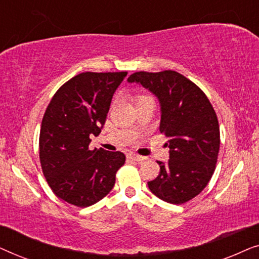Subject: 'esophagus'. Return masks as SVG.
<instances>
[{"label": "esophagus", "mask_w": 259, "mask_h": 259, "mask_svg": "<svg viewBox=\"0 0 259 259\" xmlns=\"http://www.w3.org/2000/svg\"><path fill=\"white\" fill-rule=\"evenodd\" d=\"M127 158L128 159H131V160H134V161H143V160H145V157H141V155H138V154H128L127 155Z\"/></svg>", "instance_id": "esophagus-1"}]
</instances>
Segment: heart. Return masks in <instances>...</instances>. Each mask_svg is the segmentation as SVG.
Returning <instances> with one entry per match:
<instances>
[{"label": "heart", "mask_w": 259, "mask_h": 259, "mask_svg": "<svg viewBox=\"0 0 259 259\" xmlns=\"http://www.w3.org/2000/svg\"><path fill=\"white\" fill-rule=\"evenodd\" d=\"M140 98H143V97H139V98H138V99H140Z\"/></svg>", "instance_id": "obj_1"}]
</instances>
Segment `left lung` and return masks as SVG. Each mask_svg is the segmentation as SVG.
<instances>
[{
  "label": "left lung",
  "mask_w": 259,
  "mask_h": 259,
  "mask_svg": "<svg viewBox=\"0 0 259 259\" xmlns=\"http://www.w3.org/2000/svg\"><path fill=\"white\" fill-rule=\"evenodd\" d=\"M158 98L160 133L168 138V161H157L160 173L147 183L161 200L184 204L210 182L217 162L221 136L215 112L197 84L175 70L137 72L127 79Z\"/></svg>",
  "instance_id": "8db88e82"
}]
</instances>
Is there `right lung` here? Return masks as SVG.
<instances>
[{
  "label": "right lung",
  "mask_w": 259,
  "mask_h": 259,
  "mask_svg": "<svg viewBox=\"0 0 259 259\" xmlns=\"http://www.w3.org/2000/svg\"><path fill=\"white\" fill-rule=\"evenodd\" d=\"M127 72L77 74L58 92L46 109L40 131L42 172L56 196L80 207L111 192L125 154L90 150V136L105 125L113 94Z\"/></svg>",
  "instance_id": "add662e5"
}]
</instances>
